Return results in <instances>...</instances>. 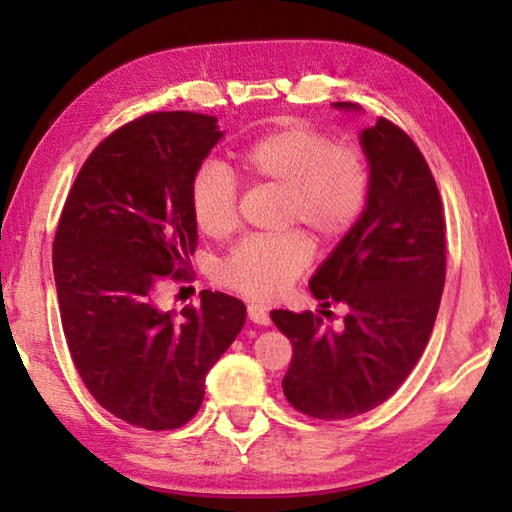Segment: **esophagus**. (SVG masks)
<instances>
[{"label":"esophagus","mask_w":512,"mask_h":512,"mask_svg":"<svg viewBox=\"0 0 512 512\" xmlns=\"http://www.w3.org/2000/svg\"><path fill=\"white\" fill-rule=\"evenodd\" d=\"M248 318L253 320L255 325H271V316H268L266 307L262 305H248Z\"/></svg>","instance_id":"obj_1"}]
</instances>
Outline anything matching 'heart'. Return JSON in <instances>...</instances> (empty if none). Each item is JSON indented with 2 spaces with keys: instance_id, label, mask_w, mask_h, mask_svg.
I'll list each match as a JSON object with an SVG mask.
<instances>
[{
  "instance_id": "1",
  "label": "heart",
  "mask_w": 512,
  "mask_h": 512,
  "mask_svg": "<svg viewBox=\"0 0 512 512\" xmlns=\"http://www.w3.org/2000/svg\"><path fill=\"white\" fill-rule=\"evenodd\" d=\"M237 171L250 185L282 189L280 228H307L320 239L343 235L368 196V164L359 149L332 144L305 126L257 137L237 153ZM189 212L207 237H225L237 225V185L219 162H205L189 185ZM311 262L300 232L248 239L221 264V282L257 300L287 291Z\"/></svg>"
}]
</instances>
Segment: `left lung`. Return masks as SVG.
<instances>
[{
    "label": "left lung",
    "mask_w": 512,
    "mask_h": 512,
    "mask_svg": "<svg viewBox=\"0 0 512 512\" xmlns=\"http://www.w3.org/2000/svg\"><path fill=\"white\" fill-rule=\"evenodd\" d=\"M332 106L361 112L350 101ZM359 144L370 171L366 207L309 280L320 307H348L343 329H325L311 311H271L293 345L282 391L320 420L372 411L404 384L445 287L443 203L420 149L388 119L361 131Z\"/></svg>",
    "instance_id": "1"
}]
</instances>
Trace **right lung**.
Here are the masks:
<instances>
[{
  "instance_id": "add662e5",
  "label": "right lung",
  "mask_w": 512,
  "mask_h": 512,
  "mask_svg": "<svg viewBox=\"0 0 512 512\" xmlns=\"http://www.w3.org/2000/svg\"><path fill=\"white\" fill-rule=\"evenodd\" d=\"M216 117L153 112L106 137L74 180L54 241L69 354L103 409L135 427H183L205 377L246 323V305L201 291L178 318L155 305L196 248L189 185L223 131Z\"/></svg>"
}]
</instances>
